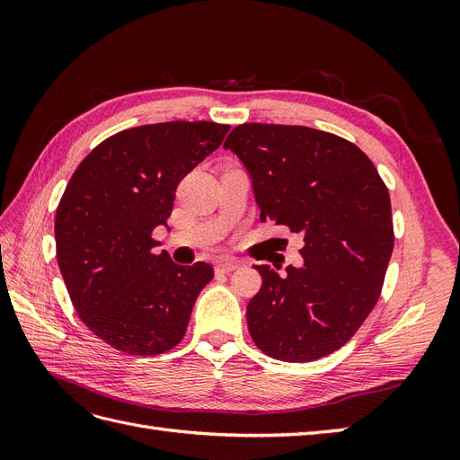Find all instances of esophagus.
Instances as JSON below:
<instances>
[{
  "mask_svg": "<svg viewBox=\"0 0 460 460\" xmlns=\"http://www.w3.org/2000/svg\"><path fill=\"white\" fill-rule=\"evenodd\" d=\"M240 267V262L238 261H234V259H226V261H218L217 262V267H215V270L217 272H222V274H230V272H234L235 269Z\"/></svg>",
  "mask_w": 460,
  "mask_h": 460,
  "instance_id": "esophagus-1",
  "label": "esophagus"
}]
</instances>
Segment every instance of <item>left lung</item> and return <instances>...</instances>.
<instances>
[{"label":"left lung","mask_w":460,"mask_h":460,"mask_svg":"<svg viewBox=\"0 0 460 460\" xmlns=\"http://www.w3.org/2000/svg\"><path fill=\"white\" fill-rule=\"evenodd\" d=\"M252 176L261 220L303 238L301 267L257 264L247 328L259 349L309 363L353 338L380 297L394 252L389 193L372 161L343 137L249 122L225 142Z\"/></svg>","instance_id":"left-lung-1"}]
</instances>
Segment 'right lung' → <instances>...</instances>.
<instances>
[{
	"label": "right lung",
	"instance_id": "1",
	"mask_svg": "<svg viewBox=\"0 0 460 460\" xmlns=\"http://www.w3.org/2000/svg\"><path fill=\"white\" fill-rule=\"evenodd\" d=\"M228 124L159 122L113 134L78 164L55 215L58 262L78 316L115 349L151 357L184 338L213 267H180L151 238L174 191Z\"/></svg>",
	"mask_w": 460,
	"mask_h": 460
}]
</instances>
